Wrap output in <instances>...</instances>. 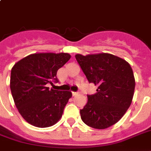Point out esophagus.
<instances>
[{"label":"esophagus","instance_id":"1","mask_svg":"<svg viewBox=\"0 0 151 151\" xmlns=\"http://www.w3.org/2000/svg\"><path fill=\"white\" fill-rule=\"evenodd\" d=\"M77 95H78V92H72V96H77Z\"/></svg>","mask_w":151,"mask_h":151}]
</instances>
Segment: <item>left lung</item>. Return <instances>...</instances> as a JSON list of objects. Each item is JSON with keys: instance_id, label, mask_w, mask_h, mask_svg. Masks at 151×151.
Masks as SVG:
<instances>
[{"instance_id": "1", "label": "left lung", "mask_w": 151, "mask_h": 151, "mask_svg": "<svg viewBox=\"0 0 151 151\" xmlns=\"http://www.w3.org/2000/svg\"><path fill=\"white\" fill-rule=\"evenodd\" d=\"M75 58L89 83L98 86L97 92L88 96V103L80 110L83 122L97 129L116 124L130 106L136 81L131 66L124 59L109 53Z\"/></svg>"}]
</instances>
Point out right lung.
I'll list each match as a JSON object with an SVG mask.
<instances>
[{"mask_svg":"<svg viewBox=\"0 0 151 151\" xmlns=\"http://www.w3.org/2000/svg\"><path fill=\"white\" fill-rule=\"evenodd\" d=\"M70 57L64 52L34 53L20 59L12 68V95L19 112L29 124L47 128L62 117L72 93L50 89L47 85L58 82L57 71Z\"/></svg>","mask_w":151,"mask_h":151,"instance_id":"1","label":"right lung"}]
</instances>
